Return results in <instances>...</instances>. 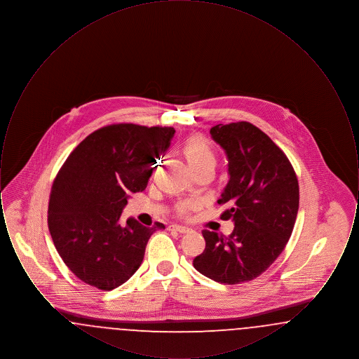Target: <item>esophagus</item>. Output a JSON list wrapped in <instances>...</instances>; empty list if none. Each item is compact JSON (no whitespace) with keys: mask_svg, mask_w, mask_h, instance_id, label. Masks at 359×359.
Instances as JSON below:
<instances>
[{"mask_svg":"<svg viewBox=\"0 0 359 359\" xmlns=\"http://www.w3.org/2000/svg\"><path fill=\"white\" fill-rule=\"evenodd\" d=\"M171 231H177V233H182V234H187L191 231V229L189 227H186V226H179V224H171L170 227H168Z\"/></svg>","mask_w":359,"mask_h":359,"instance_id":"esophagus-1","label":"esophagus"}]
</instances>
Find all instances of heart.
Listing matches in <instances>:
<instances>
[{"label": "heart", "mask_w": 359, "mask_h": 359, "mask_svg": "<svg viewBox=\"0 0 359 359\" xmlns=\"http://www.w3.org/2000/svg\"><path fill=\"white\" fill-rule=\"evenodd\" d=\"M182 154L189 170L192 172L205 170V168L214 170L215 167V154L212 152L211 144L205 137L196 135L187 138L182 147ZM191 208H192V203L189 202H182L176 207L180 215L187 214Z\"/></svg>", "instance_id": "b5f03b06"}]
</instances>
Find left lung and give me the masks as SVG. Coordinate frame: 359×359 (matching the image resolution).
Returning a JSON list of instances; mask_svg holds the SVG:
<instances>
[{"label": "left lung", "mask_w": 359, "mask_h": 359, "mask_svg": "<svg viewBox=\"0 0 359 359\" xmlns=\"http://www.w3.org/2000/svg\"><path fill=\"white\" fill-rule=\"evenodd\" d=\"M229 161L221 218L234 221L229 237L203 230L205 249L194 268L221 284H241L264 273L284 250L299 210V183L285 154L250 122L210 130Z\"/></svg>", "instance_id": "obj_1"}]
</instances>
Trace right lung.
I'll return each instance as SVG.
<instances>
[{
    "instance_id": "obj_1",
    "label": "right lung",
    "mask_w": 359,
    "mask_h": 359,
    "mask_svg": "<svg viewBox=\"0 0 359 359\" xmlns=\"http://www.w3.org/2000/svg\"><path fill=\"white\" fill-rule=\"evenodd\" d=\"M175 129L114 123L93 132L57 172L48 203L53 245L86 284L111 290L140 268L147 243L163 223L121 224L132 192L144 191Z\"/></svg>"
}]
</instances>
